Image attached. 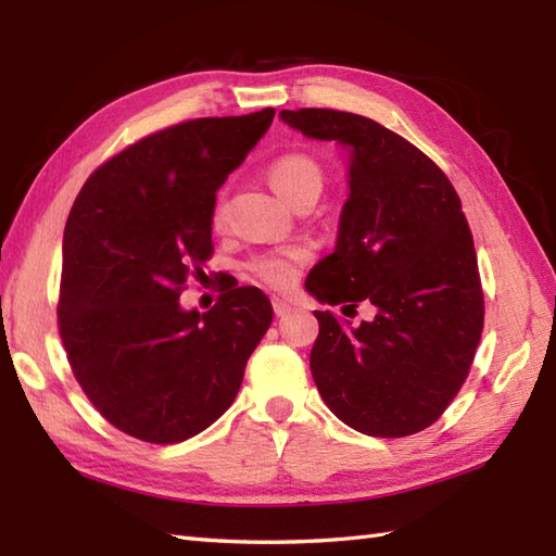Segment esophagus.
Instances as JSON below:
<instances>
[{
  "instance_id": "34e87169",
  "label": "esophagus",
  "mask_w": 556,
  "mask_h": 556,
  "mask_svg": "<svg viewBox=\"0 0 556 556\" xmlns=\"http://www.w3.org/2000/svg\"><path fill=\"white\" fill-rule=\"evenodd\" d=\"M271 308H275V315H277V317H285V315L291 313V303H289L287 299L275 296V299H271Z\"/></svg>"
}]
</instances>
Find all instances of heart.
Listing matches in <instances>:
<instances>
[{
  "label": "heart",
  "instance_id": "b5f03b06",
  "mask_svg": "<svg viewBox=\"0 0 556 556\" xmlns=\"http://www.w3.org/2000/svg\"><path fill=\"white\" fill-rule=\"evenodd\" d=\"M269 184L275 191L287 200V203H296L305 193L320 191L323 188V172L317 167V162L305 155H285L277 157L267 169ZM222 222V203L215 207V224ZM308 260V251L305 248H279V251L260 253L255 255L248 267H251L257 279H263L265 285L285 289L293 285V279L299 277L301 265Z\"/></svg>",
  "mask_w": 556,
  "mask_h": 556
}]
</instances>
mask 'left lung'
<instances>
[{
    "mask_svg": "<svg viewBox=\"0 0 556 556\" xmlns=\"http://www.w3.org/2000/svg\"><path fill=\"white\" fill-rule=\"evenodd\" d=\"M279 116L303 136L349 150L334 253L311 269L305 289L327 305L353 311L368 301L377 308L358 327L315 311L317 392L363 434L430 428L466 382L485 317L473 236L454 186L416 146L368 116Z\"/></svg>",
    "mask_w": 556,
    "mask_h": 556,
    "instance_id": "left-lung-1",
    "label": "left lung"
}]
</instances>
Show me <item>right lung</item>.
<instances>
[{
  "instance_id": "obj_1",
  "label": "right lung",
  "mask_w": 556,
  "mask_h": 556,
  "mask_svg": "<svg viewBox=\"0 0 556 556\" xmlns=\"http://www.w3.org/2000/svg\"><path fill=\"white\" fill-rule=\"evenodd\" d=\"M271 119L267 108L164 128L92 172L71 207L59 334L92 406L136 440L210 428L271 323L255 287H229L207 313L179 303L212 255L215 193Z\"/></svg>"
}]
</instances>
